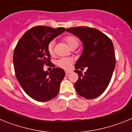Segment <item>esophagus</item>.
Returning <instances> with one entry per match:
<instances>
[{
    "instance_id": "obj_1",
    "label": "esophagus",
    "mask_w": 132,
    "mask_h": 132,
    "mask_svg": "<svg viewBox=\"0 0 132 132\" xmlns=\"http://www.w3.org/2000/svg\"><path fill=\"white\" fill-rule=\"evenodd\" d=\"M71 73V71H65V74H66V75H68L69 74H70Z\"/></svg>"
}]
</instances>
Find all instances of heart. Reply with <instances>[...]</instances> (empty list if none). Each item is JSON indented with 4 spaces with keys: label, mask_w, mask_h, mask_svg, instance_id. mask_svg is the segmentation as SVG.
<instances>
[{
    "label": "heart",
    "mask_w": 132,
    "mask_h": 132,
    "mask_svg": "<svg viewBox=\"0 0 132 132\" xmlns=\"http://www.w3.org/2000/svg\"><path fill=\"white\" fill-rule=\"evenodd\" d=\"M63 40L68 45L69 47L71 50L76 49L79 45V39L76 36H73V35H68V36H65L63 38ZM54 41H51L47 44V50L50 55H53V54H54ZM73 64V59L70 57L59 58L56 62V65H57L58 67L65 70L70 69L72 67Z\"/></svg>",
    "instance_id": "b5f03b06"
}]
</instances>
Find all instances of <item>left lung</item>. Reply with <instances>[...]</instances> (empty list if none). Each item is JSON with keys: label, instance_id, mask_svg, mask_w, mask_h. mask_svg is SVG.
<instances>
[{"label": "left lung", "instance_id": "left-lung-1", "mask_svg": "<svg viewBox=\"0 0 132 132\" xmlns=\"http://www.w3.org/2000/svg\"><path fill=\"white\" fill-rule=\"evenodd\" d=\"M66 31L78 36L83 43V52L75 65V72L79 75L74 85L75 90L82 97L95 98L106 89L115 68L112 42L106 35L93 28L74 27ZM86 67L87 71L82 74L78 69Z\"/></svg>", "mask_w": 132, "mask_h": 132}]
</instances>
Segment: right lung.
Listing matches in <instances>:
<instances>
[{"mask_svg":"<svg viewBox=\"0 0 132 132\" xmlns=\"http://www.w3.org/2000/svg\"><path fill=\"white\" fill-rule=\"evenodd\" d=\"M65 31L64 28H52L38 26L30 28L16 44L13 63L15 75L25 93L38 102H47L59 93L65 77L63 69L44 71V66L54 67L47 52V44Z\"/></svg>","mask_w":132,"mask_h":132,"instance_id":"right-lung-1","label":"right lung"}]
</instances>
